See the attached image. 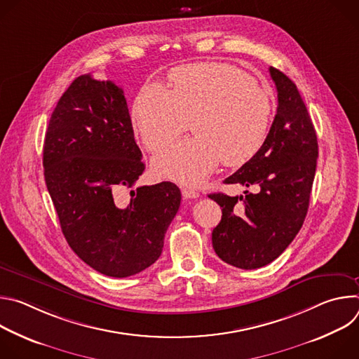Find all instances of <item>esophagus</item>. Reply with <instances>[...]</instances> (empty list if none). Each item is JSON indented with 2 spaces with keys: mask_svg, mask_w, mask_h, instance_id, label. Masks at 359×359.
<instances>
[{
  "mask_svg": "<svg viewBox=\"0 0 359 359\" xmlns=\"http://www.w3.org/2000/svg\"><path fill=\"white\" fill-rule=\"evenodd\" d=\"M182 194H183L184 198H197L198 197V193L193 189H189V187H183Z\"/></svg>",
  "mask_w": 359,
  "mask_h": 359,
  "instance_id": "esophagus-1",
  "label": "esophagus"
}]
</instances>
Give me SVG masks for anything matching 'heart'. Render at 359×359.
I'll return each mask as SVG.
<instances>
[{
    "label": "heart",
    "mask_w": 359,
    "mask_h": 359,
    "mask_svg": "<svg viewBox=\"0 0 359 359\" xmlns=\"http://www.w3.org/2000/svg\"><path fill=\"white\" fill-rule=\"evenodd\" d=\"M173 89L149 82L132 105V122L146 149L156 151L177 139L191 121L193 137L153 159L158 176L198 184L220 163H247L263 146L273 116L267 90L238 68L201 62L175 68Z\"/></svg>",
    "instance_id": "obj_1"
}]
</instances>
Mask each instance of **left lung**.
I'll return each mask as SVG.
<instances>
[{"mask_svg":"<svg viewBox=\"0 0 359 359\" xmlns=\"http://www.w3.org/2000/svg\"><path fill=\"white\" fill-rule=\"evenodd\" d=\"M270 75L278 97L270 132L260 150L224 180L254 186L257 193L209 194L223 213L212 233L213 248L224 263L243 270L270 264L298 234L318 158L317 133L295 83L273 67Z\"/></svg>","mask_w":359,"mask_h":359,"instance_id":"1","label":"left lung"}]
</instances>
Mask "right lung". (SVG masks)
Segmentation results:
<instances>
[{
	"label": "right lung",
	"instance_id": "add662e5",
	"mask_svg": "<svg viewBox=\"0 0 359 359\" xmlns=\"http://www.w3.org/2000/svg\"><path fill=\"white\" fill-rule=\"evenodd\" d=\"M42 165L62 233L89 267L123 278L161 257L182 194L162 182L120 198L144 170L122 88L78 76L50 115Z\"/></svg>",
	"mask_w": 359,
	"mask_h": 359
}]
</instances>
